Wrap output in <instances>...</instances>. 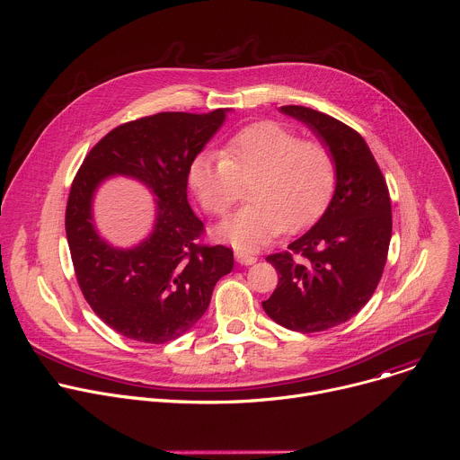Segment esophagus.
Returning a JSON list of instances; mask_svg holds the SVG:
<instances>
[{
	"label": "esophagus",
	"mask_w": 460,
	"mask_h": 460,
	"mask_svg": "<svg viewBox=\"0 0 460 460\" xmlns=\"http://www.w3.org/2000/svg\"><path fill=\"white\" fill-rule=\"evenodd\" d=\"M234 256H236V260L240 261V264H243V266H251V264H254V261L258 260L256 254L247 251V249H236Z\"/></svg>",
	"instance_id": "1"
}]
</instances>
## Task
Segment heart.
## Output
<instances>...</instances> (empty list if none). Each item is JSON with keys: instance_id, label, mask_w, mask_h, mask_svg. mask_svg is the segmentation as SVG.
<instances>
[{"instance_id": "heart-1", "label": "heart", "mask_w": 460, "mask_h": 460, "mask_svg": "<svg viewBox=\"0 0 460 460\" xmlns=\"http://www.w3.org/2000/svg\"><path fill=\"white\" fill-rule=\"evenodd\" d=\"M189 183L213 217H224L238 202L242 183H249L251 200L218 234L238 247H254L323 215L335 192L337 162L327 144L302 140L295 128L264 119L240 128L224 153L196 156Z\"/></svg>"}]
</instances>
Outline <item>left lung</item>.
I'll use <instances>...</instances> for the list:
<instances>
[{
	"label": "left lung",
	"mask_w": 460,
	"mask_h": 460,
	"mask_svg": "<svg viewBox=\"0 0 460 460\" xmlns=\"http://www.w3.org/2000/svg\"><path fill=\"white\" fill-rule=\"evenodd\" d=\"M280 111L330 146L337 187L322 218L288 251L266 258L279 284L261 307L288 330L316 333L355 316L375 293L391 240V200L384 174L355 128L309 107Z\"/></svg>",
	"instance_id": "8db88e82"
}]
</instances>
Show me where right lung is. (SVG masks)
<instances>
[{"instance_id":"1","label":"right lung","mask_w":460,"mask_h":460,"mask_svg":"<svg viewBox=\"0 0 460 460\" xmlns=\"http://www.w3.org/2000/svg\"><path fill=\"white\" fill-rule=\"evenodd\" d=\"M209 114L158 112L107 133L78 169L65 233L78 286L93 311L121 337L146 344L178 339L202 318L217 282L233 270V249L208 245L187 202L190 162L224 123ZM111 173L133 175L159 196L154 234L133 250L103 243L92 226L95 187Z\"/></svg>"}]
</instances>
